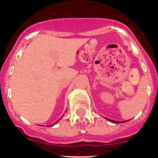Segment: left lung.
Masks as SVG:
<instances>
[{"instance_id":"8db88e82","label":"left lung","mask_w":158,"mask_h":158,"mask_svg":"<svg viewBox=\"0 0 158 158\" xmlns=\"http://www.w3.org/2000/svg\"><path fill=\"white\" fill-rule=\"evenodd\" d=\"M106 119H107V120H108V121H110V122H111V123H125V122H127V121H128V120H127V121H115V120H112V119H110V118H106Z\"/></svg>"}]
</instances>
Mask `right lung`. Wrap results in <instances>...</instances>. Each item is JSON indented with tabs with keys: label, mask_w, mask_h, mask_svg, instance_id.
<instances>
[{
	"label": "right lung",
	"mask_w": 158,
	"mask_h": 158,
	"mask_svg": "<svg viewBox=\"0 0 158 158\" xmlns=\"http://www.w3.org/2000/svg\"><path fill=\"white\" fill-rule=\"evenodd\" d=\"M59 119H60V118H59ZM59 119H58V120H59ZM58 121H57V122H55V123H54L53 124V125H50V126H47V127H52V126H54V124H56L57 123H58Z\"/></svg>",
	"instance_id": "add662e5"
}]
</instances>
